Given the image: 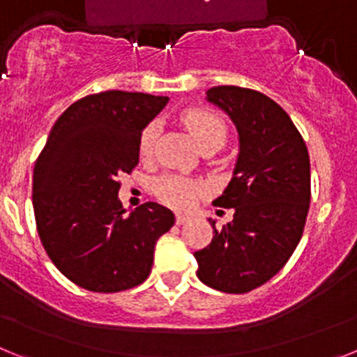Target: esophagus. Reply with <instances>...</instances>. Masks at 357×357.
Listing matches in <instances>:
<instances>
[{
	"label": "esophagus",
	"instance_id": "1",
	"mask_svg": "<svg viewBox=\"0 0 357 357\" xmlns=\"http://www.w3.org/2000/svg\"><path fill=\"white\" fill-rule=\"evenodd\" d=\"M189 222V216L188 214H176V225H184V223Z\"/></svg>",
	"mask_w": 357,
	"mask_h": 357
}]
</instances>
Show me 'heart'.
I'll list each match as a JSON object with an SVG mask.
<instances>
[{
  "label": "heart",
  "instance_id": "obj_1",
  "mask_svg": "<svg viewBox=\"0 0 357 357\" xmlns=\"http://www.w3.org/2000/svg\"><path fill=\"white\" fill-rule=\"evenodd\" d=\"M182 123L184 127L188 128V132L191 134L195 143L198 144V148L204 146L207 143H218L222 146V143L225 141L227 135V127L223 119L218 114L211 112L206 109H191L188 112L182 114ZM157 139V125L155 123H150L143 132H141L139 137V155L141 159L146 160L153 155V146H155ZM207 188L204 182L195 181V178H189V176L175 175V173H169V175L160 176L159 181L155 182V193L164 204L168 206L176 207V209H188L206 193Z\"/></svg>",
  "mask_w": 357,
  "mask_h": 357
}]
</instances>
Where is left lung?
Masks as SVG:
<instances>
[{"label":"left lung","instance_id":"8db88e82","mask_svg":"<svg viewBox=\"0 0 357 357\" xmlns=\"http://www.w3.org/2000/svg\"><path fill=\"white\" fill-rule=\"evenodd\" d=\"M238 128L239 153L229 185L213 202L234 209L195 252L198 279L223 293H247L288 263L304 232L311 202L309 153L301 132L272 98L236 85L207 91Z\"/></svg>","mask_w":357,"mask_h":357}]
</instances>
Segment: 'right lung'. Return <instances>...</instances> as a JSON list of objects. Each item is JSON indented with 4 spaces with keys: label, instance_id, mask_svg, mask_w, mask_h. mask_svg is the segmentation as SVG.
I'll list each match as a JSON object with an SVG mask.
<instances>
[{
    "label": "right lung",
    "instance_id": "1",
    "mask_svg": "<svg viewBox=\"0 0 357 357\" xmlns=\"http://www.w3.org/2000/svg\"><path fill=\"white\" fill-rule=\"evenodd\" d=\"M168 96L105 91L56 119L33 168L31 202L50 259L71 282L98 293L139 286L155 243L175 214L155 202L132 213L118 198L121 173L139 162V137Z\"/></svg>",
    "mask_w": 357,
    "mask_h": 357
}]
</instances>
